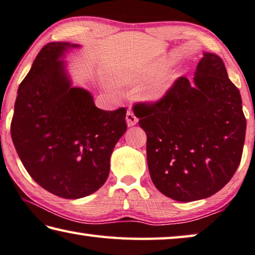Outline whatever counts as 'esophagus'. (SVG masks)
Returning a JSON list of instances; mask_svg holds the SVG:
<instances>
[{
  "label": "esophagus",
  "mask_w": 255,
  "mask_h": 255,
  "mask_svg": "<svg viewBox=\"0 0 255 255\" xmlns=\"http://www.w3.org/2000/svg\"><path fill=\"white\" fill-rule=\"evenodd\" d=\"M126 121H127L128 127H131V126H135V125L137 124V121H138V119H137V117L134 115V112L128 111L126 115Z\"/></svg>",
  "instance_id": "34e87169"
}]
</instances>
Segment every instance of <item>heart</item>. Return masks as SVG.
<instances>
[{
    "label": "heart",
    "instance_id": "obj_1",
    "mask_svg": "<svg viewBox=\"0 0 255 255\" xmlns=\"http://www.w3.org/2000/svg\"><path fill=\"white\" fill-rule=\"evenodd\" d=\"M167 66H169V62L162 61L152 67L131 68L119 76L118 83L129 86L146 82L140 90L142 99L148 102H157L167 95L176 79L173 72L163 71Z\"/></svg>",
    "mask_w": 255,
    "mask_h": 255
}]
</instances>
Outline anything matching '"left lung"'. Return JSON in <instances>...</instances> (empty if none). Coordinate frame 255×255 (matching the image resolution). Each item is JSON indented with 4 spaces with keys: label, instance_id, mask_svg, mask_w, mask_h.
Instances as JSON below:
<instances>
[{
    "label": "left lung",
    "instance_id": "left-lung-1",
    "mask_svg": "<svg viewBox=\"0 0 255 255\" xmlns=\"http://www.w3.org/2000/svg\"><path fill=\"white\" fill-rule=\"evenodd\" d=\"M153 184L179 202L207 199L240 165L246 119L220 56L204 53L194 84L179 77L154 103H137Z\"/></svg>",
    "mask_w": 255,
    "mask_h": 255
}]
</instances>
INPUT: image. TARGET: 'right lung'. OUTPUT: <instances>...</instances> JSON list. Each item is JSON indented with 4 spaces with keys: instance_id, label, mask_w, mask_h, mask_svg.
<instances>
[{
    "instance_id": "right-lung-1",
    "label": "right lung",
    "mask_w": 255,
    "mask_h": 255,
    "mask_svg": "<svg viewBox=\"0 0 255 255\" xmlns=\"http://www.w3.org/2000/svg\"><path fill=\"white\" fill-rule=\"evenodd\" d=\"M68 42L44 46L20 84L11 136L23 167L44 189L80 199L102 186L113 148L127 129L126 108H96L90 92L72 87L60 60Z\"/></svg>"
}]
</instances>
